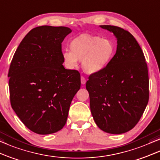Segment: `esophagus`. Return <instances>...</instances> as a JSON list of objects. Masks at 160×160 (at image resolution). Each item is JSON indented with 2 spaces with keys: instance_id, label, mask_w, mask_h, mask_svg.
I'll return each instance as SVG.
<instances>
[{
  "instance_id": "34e87169",
  "label": "esophagus",
  "mask_w": 160,
  "mask_h": 160,
  "mask_svg": "<svg viewBox=\"0 0 160 160\" xmlns=\"http://www.w3.org/2000/svg\"><path fill=\"white\" fill-rule=\"evenodd\" d=\"M80 80H81V84H82V85H85V84H86V78H85L83 76H81V78H80Z\"/></svg>"
}]
</instances>
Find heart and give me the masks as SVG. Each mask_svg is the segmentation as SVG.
<instances>
[{"instance_id": "heart-1", "label": "heart", "mask_w": 160, "mask_h": 160, "mask_svg": "<svg viewBox=\"0 0 160 160\" xmlns=\"http://www.w3.org/2000/svg\"><path fill=\"white\" fill-rule=\"evenodd\" d=\"M69 51L62 53L63 61L69 69L81 61L82 70L88 74L104 71L116 54V45L111 39L99 36L82 33L71 40Z\"/></svg>"}]
</instances>
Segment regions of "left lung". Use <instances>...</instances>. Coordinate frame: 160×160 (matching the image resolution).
Wrapping results in <instances>:
<instances>
[{"label":"left lung","instance_id":"8db88e82","mask_svg":"<svg viewBox=\"0 0 160 160\" xmlns=\"http://www.w3.org/2000/svg\"><path fill=\"white\" fill-rule=\"evenodd\" d=\"M114 34L116 52L107 68L91 74L86 82L93 120L110 134L131 130L141 118L149 97L148 67L132 34L112 25H100Z\"/></svg>","mask_w":160,"mask_h":160}]
</instances>
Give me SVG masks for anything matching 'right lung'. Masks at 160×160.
<instances>
[{"label": "right lung", "mask_w": 160, "mask_h": 160, "mask_svg": "<svg viewBox=\"0 0 160 160\" xmlns=\"http://www.w3.org/2000/svg\"><path fill=\"white\" fill-rule=\"evenodd\" d=\"M72 30L49 25L32 29L11 63L12 109L30 130L49 135L67 122L71 102L80 88V74L63 66L61 43Z\"/></svg>", "instance_id": "right-lung-1"}]
</instances>
